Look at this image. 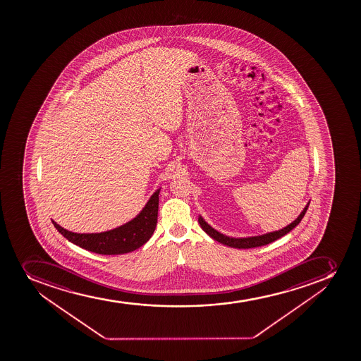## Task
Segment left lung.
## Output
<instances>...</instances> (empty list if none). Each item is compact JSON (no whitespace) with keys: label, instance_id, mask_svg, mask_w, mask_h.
<instances>
[{"label":"left lung","instance_id":"1","mask_svg":"<svg viewBox=\"0 0 361 361\" xmlns=\"http://www.w3.org/2000/svg\"><path fill=\"white\" fill-rule=\"evenodd\" d=\"M311 200L308 201L307 204L305 206L304 209L301 211L298 218L294 221L290 222L289 225L286 226L283 228L274 231V232L264 233L260 235L246 236V238H234V236L226 235L222 233L219 232L216 229L213 228L207 221H204V219L199 215L197 221L200 224L201 228L204 229V232L207 233L208 235L211 236L212 239L215 241L226 245V246L233 247V248H254V247L264 246L268 243H273L275 240L280 239L282 236L286 235L287 233L290 232L293 228H295L296 226L299 225L300 221L304 218V215L307 212L308 206H310Z\"/></svg>","mask_w":361,"mask_h":361}]
</instances>
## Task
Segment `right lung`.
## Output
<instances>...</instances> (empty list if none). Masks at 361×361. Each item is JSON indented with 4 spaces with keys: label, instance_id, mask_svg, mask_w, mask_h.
<instances>
[{
    "label": "right lung",
    "instance_id": "1",
    "mask_svg": "<svg viewBox=\"0 0 361 361\" xmlns=\"http://www.w3.org/2000/svg\"><path fill=\"white\" fill-rule=\"evenodd\" d=\"M160 190L159 188L152 194L149 200L135 218L106 232L74 233L63 228L54 220L51 222L66 239L83 250L102 255L129 253L143 246L153 235L157 227Z\"/></svg>",
    "mask_w": 361,
    "mask_h": 361
}]
</instances>
